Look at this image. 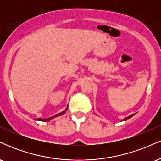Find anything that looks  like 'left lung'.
Returning a JSON list of instances; mask_svg holds the SVG:
<instances>
[{
    "label": "left lung",
    "mask_w": 161,
    "mask_h": 161,
    "mask_svg": "<svg viewBox=\"0 0 161 161\" xmlns=\"http://www.w3.org/2000/svg\"><path fill=\"white\" fill-rule=\"evenodd\" d=\"M134 115H135V114H132V115H130V116H127V117H125V118H124V119H123V121H125V120H127V119H130V118H131V117H132V116H133Z\"/></svg>",
    "instance_id": "left-lung-1"
}]
</instances>
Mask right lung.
Here are the masks:
<instances>
[{
  "label": "right lung",
  "mask_w": 161,
  "mask_h": 161,
  "mask_svg": "<svg viewBox=\"0 0 161 161\" xmlns=\"http://www.w3.org/2000/svg\"><path fill=\"white\" fill-rule=\"evenodd\" d=\"M67 109H68V107L65 109V110H64V111H62L61 113H59L58 114H56V115H54V116H51V117L47 118V119H41V118H38V119H37L36 120H38V121H45V122H46V121H50V120H51V119H53V118L57 117V116H61V115H63V114H65L66 110H67Z\"/></svg>",
  "instance_id": "add662e5"
}]
</instances>
